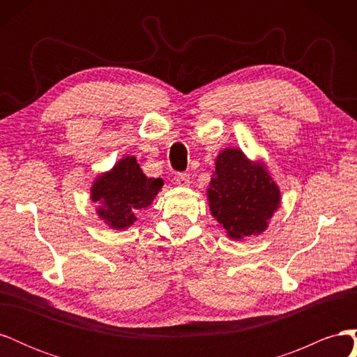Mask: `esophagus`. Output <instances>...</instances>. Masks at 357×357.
Returning <instances> with one entry per match:
<instances>
[{
	"label": "esophagus",
	"mask_w": 357,
	"mask_h": 357,
	"mask_svg": "<svg viewBox=\"0 0 357 357\" xmlns=\"http://www.w3.org/2000/svg\"><path fill=\"white\" fill-rule=\"evenodd\" d=\"M174 181H176V185L180 188H188L190 183V177H189V174H186V172H181V174L176 176Z\"/></svg>",
	"instance_id": "1"
}]
</instances>
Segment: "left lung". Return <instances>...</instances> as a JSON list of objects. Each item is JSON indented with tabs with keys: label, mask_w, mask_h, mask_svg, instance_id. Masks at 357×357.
Segmentation results:
<instances>
[{
	"label": "left lung",
	"mask_w": 357,
	"mask_h": 357,
	"mask_svg": "<svg viewBox=\"0 0 357 357\" xmlns=\"http://www.w3.org/2000/svg\"><path fill=\"white\" fill-rule=\"evenodd\" d=\"M207 188L213 218L231 240L264 234L282 204V193L262 159L247 158L238 147H226L214 159Z\"/></svg>",
	"instance_id": "obj_1"
}]
</instances>
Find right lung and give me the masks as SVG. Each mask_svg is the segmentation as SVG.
Here are the masks:
<instances>
[{
	"label": "right lung",
	"instance_id": "right-lung-1",
	"mask_svg": "<svg viewBox=\"0 0 357 357\" xmlns=\"http://www.w3.org/2000/svg\"><path fill=\"white\" fill-rule=\"evenodd\" d=\"M164 186L162 178H150L135 156H123L112 169L95 177L91 199L98 218L114 231L128 229L137 222V213L152 205Z\"/></svg>",
	"mask_w": 357,
	"mask_h": 357
}]
</instances>
